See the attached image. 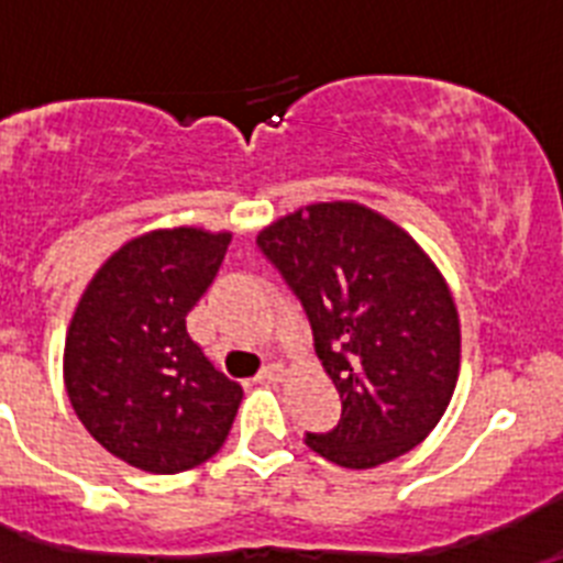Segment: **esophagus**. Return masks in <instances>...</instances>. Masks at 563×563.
I'll return each instance as SVG.
<instances>
[{
    "mask_svg": "<svg viewBox=\"0 0 563 563\" xmlns=\"http://www.w3.org/2000/svg\"><path fill=\"white\" fill-rule=\"evenodd\" d=\"M285 363H267V366H262V372H258V377H262V380H271V383H276V380H282V377H285Z\"/></svg>",
    "mask_w": 563,
    "mask_h": 563,
    "instance_id": "34e87169",
    "label": "esophagus"
}]
</instances>
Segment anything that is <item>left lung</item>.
Instances as JSON below:
<instances>
[{"label": "left lung", "mask_w": 563, "mask_h": 563, "mask_svg": "<svg viewBox=\"0 0 563 563\" xmlns=\"http://www.w3.org/2000/svg\"><path fill=\"white\" fill-rule=\"evenodd\" d=\"M312 327L341 420L307 434L341 467L397 460L431 434L460 377V316L409 233L357 202H316L256 239Z\"/></svg>", "instance_id": "8db88e82"}]
</instances>
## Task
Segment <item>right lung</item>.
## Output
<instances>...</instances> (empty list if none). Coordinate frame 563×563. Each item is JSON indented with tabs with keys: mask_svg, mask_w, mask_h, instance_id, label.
<instances>
[{
	"mask_svg": "<svg viewBox=\"0 0 563 563\" xmlns=\"http://www.w3.org/2000/svg\"><path fill=\"white\" fill-rule=\"evenodd\" d=\"M228 245L225 231L143 233L103 262L78 301L64 343L69 402L126 465L180 474L228 440L242 386L186 330Z\"/></svg>",
	"mask_w": 563,
	"mask_h": 563,
	"instance_id": "obj_1",
	"label": "right lung"
}]
</instances>
